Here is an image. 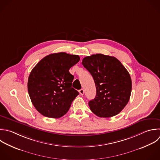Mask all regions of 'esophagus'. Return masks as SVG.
Segmentation results:
<instances>
[{
    "mask_svg": "<svg viewBox=\"0 0 160 160\" xmlns=\"http://www.w3.org/2000/svg\"><path fill=\"white\" fill-rule=\"evenodd\" d=\"M79 93H80V94L81 95H83L84 94V89H80L79 90Z\"/></svg>",
    "mask_w": 160,
    "mask_h": 160,
    "instance_id": "1",
    "label": "esophagus"
}]
</instances>
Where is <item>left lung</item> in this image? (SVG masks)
<instances>
[{
    "mask_svg": "<svg viewBox=\"0 0 160 160\" xmlns=\"http://www.w3.org/2000/svg\"><path fill=\"white\" fill-rule=\"evenodd\" d=\"M82 64L92 75L96 88L95 98L89 102L91 111L101 118L119 114L131 96L132 82L128 71L118 59L102 54L87 56Z\"/></svg>",
    "mask_w": 160,
    "mask_h": 160,
    "instance_id": "1",
    "label": "left lung"
}]
</instances>
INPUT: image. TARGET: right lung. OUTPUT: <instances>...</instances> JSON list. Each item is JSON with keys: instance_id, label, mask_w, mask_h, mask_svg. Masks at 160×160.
<instances>
[{"instance_id": "right-lung-1", "label": "right lung", "mask_w": 160, "mask_h": 160, "mask_svg": "<svg viewBox=\"0 0 160 160\" xmlns=\"http://www.w3.org/2000/svg\"><path fill=\"white\" fill-rule=\"evenodd\" d=\"M79 60L78 55L54 53L44 57L32 69L28 79V92L41 114L59 118L68 111L79 94L72 88L74 76L69 70Z\"/></svg>"}]
</instances>
